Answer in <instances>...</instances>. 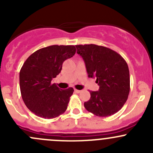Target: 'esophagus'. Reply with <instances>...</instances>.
Returning a JSON list of instances; mask_svg holds the SVG:
<instances>
[{"instance_id":"obj_1","label":"esophagus","mask_w":153,"mask_h":153,"mask_svg":"<svg viewBox=\"0 0 153 153\" xmlns=\"http://www.w3.org/2000/svg\"><path fill=\"white\" fill-rule=\"evenodd\" d=\"M81 92V90H78V89H75V92H76V93H80V92Z\"/></svg>"}]
</instances>
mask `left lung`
I'll list each match as a JSON object with an SVG mask.
<instances>
[{
	"label": "left lung",
	"instance_id": "1",
	"mask_svg": "<svg viewBox=\"0 0 153 153\" xmlns=\"http://www.w3.org/2000/svg\"><path fill=\"white\" fill-rule=\"evenodd\" d=\"M89 78H96L98 91H90L84 107L96 116L108 117L119 111L128 98L130 80L128 65L118 53L95 44L76 45Z\"/></svg>",
	"mask_w": 153,
	"mask_h": 153
}]
</instances>
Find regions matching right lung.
<instances>
[{
	"label": "right lung",
	"mask_w": 153,
	"mask_h": 153,
	"mask_svg": "<svg viewBox=\"0 0 153 153\" xmlns=\"http://www.w3.org/2000/svg\"><path fill=\"white\" fill-rule=\"evenodd\" d=\"M75 46L52 45L35 51L20 71L21 96L37 116L54 118L67 109L73 88L61 89L51 81L61 72L64 61L73 56Z\"/></svg>",
	"instance_id": "obj_1"
}]
</instances>
